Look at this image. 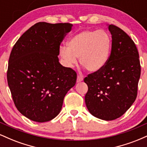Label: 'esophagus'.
Wrapping results in <instances>:
<instances>
[{
  "instance_id": "obj_1",
  "label": "esophagus",
  "mask_w": 147,
  "mask_h": 147,
  "mask_svg": "<svg viewBox=\"0 0 147 147\" xmlns=\"http://www.w3.org/2000/svg\"><path fill=\"white\" fill-rule=\"evenodd\" d=\"M84 80L83 77H82V76H79L78 75L77 76V83H79V82H82V81Z\"/></svg>"
}]
</instances>
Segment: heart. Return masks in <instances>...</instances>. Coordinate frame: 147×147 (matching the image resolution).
Instances as JSON below:
<instances>
[{
	"label": "heart",
	"mask_w": 147,
	"mask_h": 147,
	"mask_svg": "<svg viewBox=\"0 0 147 147\" xmlns=\"http://www.w3.org/2000/svg\"><path fill=\"white\" fill-rule=\"evenodd\" d=\"M112 40L104 30H86L74 36L61 47L59 55L64 65L73 68L77 58L82 66L90 72L101 70L106 65L110 55Z\"/></svg>",
	"instance_id": "heart-1"
}]
</instances>
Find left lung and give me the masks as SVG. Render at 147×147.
Listing matches in <instances>:
<instances>
[{
	"mask_svg": "<svg viewBox=\"0 0 147 147\" xmlns=\"http://www.w3.org/2000/svg\"><path fill=\"white\" fill-rule=\"evenodd\" d=\"M112 36L111 53L105 66L88 75L86 107L95 117L111 121L121 117L137 97L140 63L136 45L129 35L107 25Z\"/></svg>",
	"mask_w": 147,
	"mask_h": 147,
	"instance_id": "8db88e82",
	"label": "left lung"
}]
</instances>
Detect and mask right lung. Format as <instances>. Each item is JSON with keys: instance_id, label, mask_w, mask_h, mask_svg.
Listing matches in <instances>:
<instances>
[{"instance_id": "add662e5", "label": "right lung", "mask_w": 147, "mask_h": 147, "mask_svg": "<svg viewBox=\"0 0 147 147\" xmlns=\"http://www.w3.org/2000/svg\"><path fill=\"white\" fill-rule=\"evenodd\" d=\"M70 23H37L15 43L7 77L16 109L30 120L45 122L58 115L77 74L59 61L63 38Z\"/></svg>"}]
</instances>
